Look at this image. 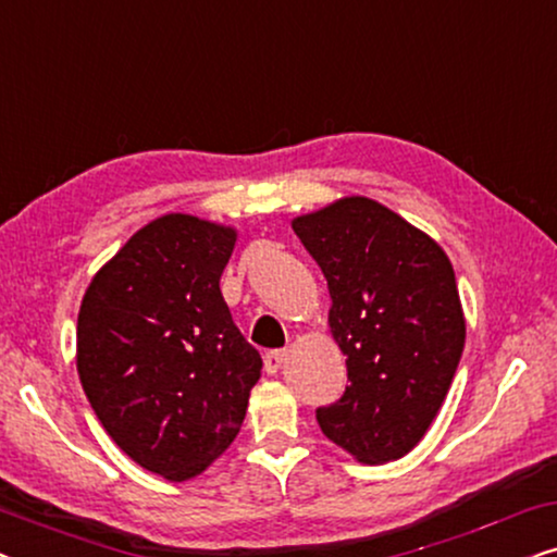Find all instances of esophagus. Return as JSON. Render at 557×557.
I'll return each instance as SVG.
<instances>
[{"instance_id":"obj_1","label":"esophagus","mask_w":557,"mask_h":557,"mask_svg":"<svg viewBox=\"0 0 557 557\" xmlns=\"http://www.w3.org/2000/svg\"><path fill=\"white\" fill-rule=\"evenodd\" d=\"M286 357L288 349H271V352H265V372H269V375H276L281 364L286 362Z\"/></svg>"}]
</instances>
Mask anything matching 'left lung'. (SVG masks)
Here are the masks:
<instances>
[{"label":"left lung","mask_w":557,"mask_h":557,"mask_svg":"<svg viewBox=\"0 0 557 557\" xmlns=\"http://www.w3.org/2000/svg\"><path fill=\"white\" fill-rule=\"evenodd\" d=\"M330 286V326L347 387L317 408L319 429L362 463L406 456L436 418L459 368L467 324L436 240L368 197L294 220Z\"/></svg>","instance_id":"1"}]
</instances>
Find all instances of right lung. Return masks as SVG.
<instances>
[{
    "label": "right lung",
    "instance_id": "right-lung-1",
    "mask_svg": "<svg viewBox=\"0 0 557 557\" xmlns=\"http://www.w3.org/2000/svg\"><path fill=\"white\" fill-rule=\"evenodd\" d=\"M235 231L164 215L96 273L78 314V375L98 421L139 467L185 482L246 418L263 360L220 294Z\"/></svg>",
    "mask_w": 557,
    "mask_h": 557
}]
</instances>
